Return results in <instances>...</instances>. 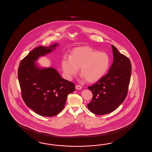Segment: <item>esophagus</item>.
<instances>
[{
    "instance_id": "esophagus-1",
    "label": "esophagus",
    "mask_w": 152,
    "mask_h": 152,
    "mask_svg": "<svg viewBox=\"0 0 152 152\" xmlns=\"http://www.w3.org/2000/svg\"><path fill=\"white\" fill-rule=\"evenodd\" d=\"M75 88L77 90H81L82 88V87L80 85H77L75 86Z\"/></svg>"
}]
</instances>
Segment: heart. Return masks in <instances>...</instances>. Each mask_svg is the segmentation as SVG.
I'll return each instance as SVG.
<instances>
[{"instance_id": "1", "label": "heart", "mask_w": 152, "mask_h": 152, "mask_svg": "<svg viewBox=\"0 0 152 152\" xmlns=\"http://www.w3.org/2000/svg\"><path fill=\"white\" fill-rule=\"evenodd\" d=\"M110 65V56L107 53L98 52L88 47L73 49L70 56L64 55L61 63L66 79L71 80L80 67L81 77L88 82H94L103 77Z\"/></svg>"}]
</instances>
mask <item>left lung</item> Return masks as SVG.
<instances>
[{"label": "left lung", "mask_w": 152, "mask_h": 152, "mask_svg": "<svg viewBox=\"0 0 152 152\" xmlns=\"http://www.w3.org/2000/svg\"><path fill=\"white\" fill-rule=\"evenodd\" d=\"M113 60L107 75L88 87L93 94L87 104L92 113L102 115L116 110L126 99L130 80L132 65L129 58L112 45Z\"/></svg>", "instance_id": "1"}]
</instances>
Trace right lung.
<instances>
[{
    "label": "right lung",
    "instance_id": "1",
    "mask_svg": "<svg viewBox=\"0 0 152 152\" xmlns=\"http://www.w3.org/2000/svg\"><path fill=\"white\" fill-rule=\"evenodd\" d=\"M58 43L34 49L20 62L18 77L22 96L26 105L42 116L57 115L65 107L68 94L75 85L62 78L55 68L39 66L36 61L52 53Z\"/></svg>",
    "mask_w": 152,
    "mask_h": 152
}]
</instances>
